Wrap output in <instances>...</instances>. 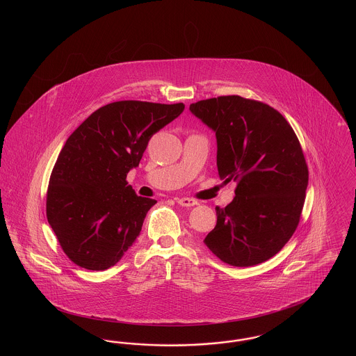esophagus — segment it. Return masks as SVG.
<instances>
[{
  "label": "esophagus",
  "instance_id": "1",
  "mask_svg": "<svg viewBox=\"0 0 356 356\" xmlns=\"http://www.w3.org/2000/svg\"><path fill=\"white\" fill-rule=\"evenodd\" d=\"M176 202L180 204L181 207H193V205H197L196 200L189 199V197H179V199H176Z\"/></svg>",
  "mask_w": 356,
  "mask_h": 356
}]
</instances>
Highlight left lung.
<instances>
[{
    "label": "left lung",
    "mask_w": 356,
    "mask_h": 356,
    "mask_svg": "<svg viewBox=\"0 0 356 356\" xmlns=\"http://www.w3.org/2000/svg\"><path fill=\"white\" fill-rule=\"evenodd\" d=\"M189 111L216 134L221 180L237 181L234 200L216 207V227L204 244L235 267L271 259L293 235L308 186L293 129L270 105L240 96L202 100Z\"/></svg>",
    "instance_id": "left-lung-1"
}]
</instances>
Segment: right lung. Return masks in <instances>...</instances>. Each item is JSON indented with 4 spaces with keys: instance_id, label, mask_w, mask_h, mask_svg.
Masks as SVG:
<instances>
[{
    "instance_id": "1",
    "label": "right lung",
    "mask_w": 356,
    "mask_h": 356,
    "mask_svg": "<svg viewBox=\"0 0 356 356\" xmlns=\"http://www.w3.org/2000/svg\"><path fill=\"white\" fill-rule=\"evenodd\" d=\"M183 111V102H112L69 136L51 170L47 218L74 264L108 270L134 244L157 202L137 196L127 175L149 138Z\"/></svg>"
}]
</instances>
